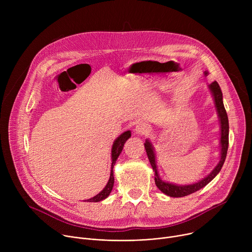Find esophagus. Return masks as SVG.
Returning a JSON list of instances; mask_svg holds the SVG:
<instances>
[{"instance_id": "34e87169", "label": "esophagus", "mask_w": 252, "mask_h": 252, "mask_svg": "<svg viewBox=\"0 0 252 252\" xmlns=\"http://www.w3.org/2000/svg\"><path fill=\"white\" fill-rule=\"evenodd\" d=\"M150 131V126L145 122H139L134 127V132L137 135H143L147 134Z\"/></svg>"}]
</instances>
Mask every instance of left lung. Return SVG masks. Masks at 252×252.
<instances>
[{
    "mask_svg": "<svg viewBox=\"0 0 252 252\" xmlns=\"http://www.w3.org/2000/svg\"><path fill=\"white\" fill-rule=\"evenodd\" d=\"M204 76L206 77L208 75V71L205 70L204 71ZM208 89L210 91V94L213 97V101H214V105L215 109H217V113L219 116V120H220V161L217 164L210 173H208L205 177H203L200 181H198L197 183L194 184H190V185H176V184H172V183H168L165 181H162L160 178L158 171V165H157V159H156V152H155V148L153 146L152 141L148 138L146 140V142L143 143L145 145V149L149 158V160L151 162V165L155 171V181H156V185L158 187V189L163 192L164 194L170 196V197H183V196H187L189 194H191L197 190H199L200 189L204 188L207 184H209L212 179L217 176L224 161H225V158H226V154H227V149H228V133H229V125H228V118H227V114L226 111L224 109V104H223V100H222V92L220 90V85L218 84L217 81H214L213 83H211L210 85H208Z\"/></svg>",
    "mask_w": 252,
    "mask_h": 252,
    "instance_id": "1",
    "label": "left lung"
}]
</instances>
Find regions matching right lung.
<instances>
[{
  "label": "right lung",
  "instance_id": "1",
  "mask_svg": "<svg viewBox=\"0 0 252 252\" xmlns=\"http://www.w3.org/2000/svg\"><path fill=\"white\" fill-rule=\"evenodd\" d=\"M131 136V132L130 130H126L125 132H123L120 136H118L116 138V140L114 141L113 143V147H112V167H111V175H110V179L109 182H107L106 186L104 187V189L99 192L97 193L96 195H94V197L92 198H89V199H86L84 201H87V202H98V201H101L103 199H105L107 196L110 195V193L112 192L113 190V188H114V184H115V177H114V166L116 164V161L119 158V156L121 155L123 149H124V146L126 141Z\"/></svg>",
  "mask_w": 252,
  "mask_h": 252
}]
</instances>
